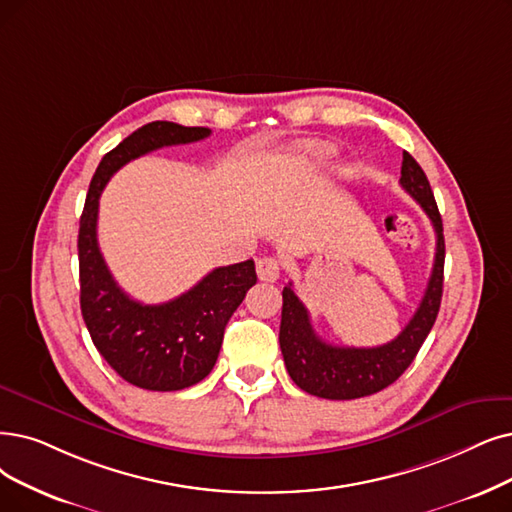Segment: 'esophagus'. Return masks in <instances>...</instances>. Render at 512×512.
<instances>
[{
  "instance_id": "34e87169",
  "label": "esophagus",
  "mask_w": 512,
  "mask_h": 512,
  "mask_svg": "<svg viewBox=\"0 0 512 512\" xmlns=\"http://www.w3.org/2000/svg\"><path fill=\"white\" fill-rule=\"evenodd\" d=\"M256 273L260 281H277L281 275V264L273 256H264L256 262Z\"/></svg>"
}]
</instances>
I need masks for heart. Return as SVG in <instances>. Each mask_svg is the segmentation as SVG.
Wrapping results in <instances>:
<instances>
[{
    "instance_id": "heart-1",
    "label": "heart",
    "mask_w": 512,
    "mask_h": 512,
    "mask_svg": "<svg viewBox=\"0 0 512 512\" xmlns=\"http://www.w3.org/2000/svg\"><path fill=\"white\" fill-rule=\"evenodd\" d=\"M315 159L317 161H327V159H330V151H327V149H317L315 151Z\"/></svg>"
}]
</instances>
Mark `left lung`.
Segmentation results:
<instances>
[{
	"mask_svg": "<svg viewBox=\"0 0 512 512\" xmlns=\"http://www.w3.org/2000/svg\"><path fill=\"white\" fill-rule=\"evenodd\" d=\"M399 182L420 203L437 233L435 264L422 302L395 340L372 349H355V346H334L321 340L313 330L309 311L294 294L292 283L285 285L279 327L281 355L290 378L309 395L344 401L382 391L410 367L435 325L443 296L445 262L441 214L424 170L407 151H403Z\"/></svg>",
	"mask_w": 512,
	"mask_h": 512,
	"instance_id": "1",
	"label": "left lung"
}]
</instances>
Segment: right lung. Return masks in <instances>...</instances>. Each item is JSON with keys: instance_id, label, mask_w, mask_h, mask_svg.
<instances>
[{"instance_id": "1", "label": "right lung", "mask_w": 512, "mask_h": 512, "mask_svg": "<svg viewBox=\"0 0 512 512\" xmlns=\"http://www.w3.org/2000/svg\"><path fill=\"white\" fill-rule=\"evenodd\" d=\"M208 136L210 128H185L172 121L138 128L98 163L79 218L81 315L98 353L126 382L147 391H180L212 372L224 327L256 283L254 260L218 267L170 302L142 304L119 288L100 254L98 199L109 178L128 161Z\"/></svg>"}]
</instances>
